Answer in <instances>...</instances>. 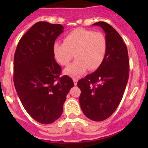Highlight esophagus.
I'll return each instance as SVG.
<instances>
[{"mask_svg":"<svg viewBox=\"0 0 148 148\" xmlns=\"http://www.w3.org/2000/svg\"><path fill=\"white\" fill-rule=\"evenodd\" d=\"M73 81H74V85H77V82H78V79H73Z\"/></svg>","mask_w":148,"mask_h":148,"instance_id":"34e87169","label":"esophagus"}]
</instances>
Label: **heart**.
Segmentation results:
<instances>
[{
    "mask_svg": "<svg viewBox=\"0 0 148 148\" xmlns=\"http://www.w3.org/2000/svg\"><path fill=\"white\" fill-rule=\"evenodd\" d=\"M107 51V41L100 32L79 28L65 36L64 43L56 41L53 53L59 64L66 66L74 56L77 59L65 69V74L78 77L86 69L97 70L103 63Z\"/></svg>",
    "mask_w": 148,
    "mask_h": 148,
    "instance_id": "obj_1",
    "label": "heart"
}]
</instances>
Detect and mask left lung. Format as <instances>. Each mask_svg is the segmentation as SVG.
Listing matches in <instances>:
<instances>
[{
  "mask_svg": "<svg viewBox=\"0 0 148 148\" xmlns=\"http://www.w3.org/2000/svg\"><path fill=\"white\" fill-rule=\"evenodd\" d=\"M105 32L107 51L102 65L77 82L81 89L79 104L83 113L93 121L108 118L122 100L129 78V58L126 44L112 26L94 23Z\"/></svg>",
  "mask_w": 148,
  "mask_h": 148,
  "instance_id": "obj_1",
  "label": "left lung"
}]
</instances>
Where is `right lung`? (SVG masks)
I'll return each instance as SVG.
<instances>
[{"instance_id": "1", "label": "right lung", "mask_w": 148, "mask_h": 148, "mask_svg": "<svg viewBox=\"0 0 148 148\" xmlns=\"http://www.w3.org/2000/svg\"><path fill=\"white\" fill-rule=\"evenodd\" d=\"M61 24L39 21L22 36L13 62V82L18 96L30 116L41 124L60 117L66 95L74 86L72 79L60 77L53 45L63 32Z\"/></svg>"}]
</instances>
